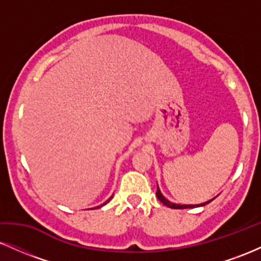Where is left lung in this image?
<instances>
[{
  "instance_id": "8db88e82",
  "label": "left lung",
  "mask_w": 261,
  "mask_h": 261,
  "mask_svg": "<svg viewBox=\"0 0 261 261\" xmlns=\"http://www.w3.org/2000/svg\"><path fill=\"white\" fill-rule=\"evenodd\" d=\"M155 195H157L158 200H160V201L163 203V205H166L167 207H170V208H193V207H200V206L207 205V203H210V202L212 201V200L215 199V197H214V199L208 200V201L202 202V203H197V205H180V203H174V202L169 201L168 199H166V197H164L163 194L161 193L160 188H158V184H157V191H155Z\"/></svg>"
}]
</instances>
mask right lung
<instances>
[{
	"label": "right lung",
	"instance_id": "right-lung-1",
	"mask_svg": "<svg viewBox=\"0 0 261 261\" xmlns=\"http://www.w3.org/2000/svg\"><path fill=\"white\" fill-rule=\"evenodd\" d=\"M112 199H113V196H110V197H109V199H108L106 202H104V203H101V205H100V206H97V207H94V208H99V207H101V206H104V205H106V203H108V202H109V200H112Z\"/></svg>",
	"mask_w": 261,
	"mask_h": 261
}]
</instances>
